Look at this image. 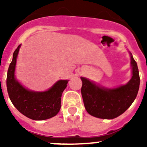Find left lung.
Returning <instances> with one entry per match:
<instances>
[{
  "mask_svg": "<svg viewBox=\"0 0 147 147\" xmlns=\"http://www.w3.org/2000/svg\"><path fill=\"white\" fill-rule=\"evenodd\" d=\"M130 54L132 76L127 84L113 89L100 87L81 77V93L87 112L94 117L113 119L124 113L137 96L140 85L138 68Z\"/></svg>",
  "mask_w": 147,
  "mask_h": 147,
  "instance_id": "obj_1",
  "label": "left lung"
}]
</instances>
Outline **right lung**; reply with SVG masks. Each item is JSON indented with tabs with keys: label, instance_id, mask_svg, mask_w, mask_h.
Here are the masks:
<instances>
[{
	"label": "right lung",
	"instance_id": "1",
	"mask_svg": "<svg viewBox=\"0 0 147 147\" xmlns=\"http://www.w3.org/2000/svg\"><path fill=\"white\" fill-rule=\"evenodd\" d=\"M20 45L13 54L6 78V87L11 102L23 115L33 120H45L55 116L61 107V96L68 80H59L47 91L29 90L17 81L15 70Z\"/></svg>",
	"mask_w": 147,
	"mask_h": 147
}]
</instances>
